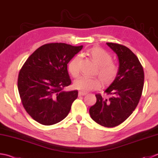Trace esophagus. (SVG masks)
I'll list each match as a JSON object with an SVG mask.
<instances>
[{"label": "esophagus", "mask_w": 158, "mask_h": 158, "mask_svg": "<svg viewBox=\"0 0 158 158\" xmlns=\"http://www.w3.org/2000/svg\"><path fill=\"white\" fill-rule=\"evenodd\" d=\"M86 94H87V93H86V92H81V91H79V96H80V97H81V96H85Z\"/></svg>", "instance_id": "obj_1"}]
</instances>
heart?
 <instances>
[{"mask_svg": "<svg viewBox=\"0 0 158 158\" xmlns=\"http://www.w3.org/2000/svg\"><path fill=\"white\" fill-rule=\"evenodd\" d=\"M86 55L94 63L97 65V70L95 74L101 79L104 85L112 83L118 73V67L112 62V57L103 49L94 46L88 49ZM79 56L74 57L68 65V70L73 77H77L79 73ZM101 86V81L98 78L80 77L74 83V87L81 92H89L97 89Z\"/></svg>", "mask_w": 158, "mask_h": 158, "instance_id": "obj_1", "label": "heart"}]
</instances>
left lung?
<instances>
[{
    "label": "left lung",
    "instance_id": "8db88e82",
    "mask_svg": "<svg viewBox=\"0 0 158 158\" xmlns=\"http://www.w3.org/2000/svg\"><path fill=\"white\" fill-rule=\"evenodd\" d=\"M107 45L118 58V73L109 88L106 89L112 97L103 98L96 94L97 103L89 108L92 120L106 127L121 124L135 110L144 86L143 68L134 52L126 46L107 42Z\"/></svg>",
    "mask_w": 158,
    "mask_h": 158
}]
</instances>
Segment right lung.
<instances>
[{
	"instance_id": "obj_1",
	"label": "right lung",
	"mask_w": 158,
	"mask_h": 158,
	"mask_svg": "<svg viewBox=\"0 0 158 158\" xmlns=\"http://www.w3.org/2000/svg\"><path fill=\"white\" fill-rule=\"evenodd\" d=\"M82 48L65 43L42 45L22 67L18 79L22 103L40 124H56L69 114L78 91L63 90L71 83L67 64Z\"/></svg>"
}]
</instances>
